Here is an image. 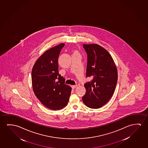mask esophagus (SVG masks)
Listing matches in <instances>:
<instances>
[{
	"label": "esophagus",
	"instance_id": "obj_1",
	"mask_svg": "<svg viewBox=\"0 0 148 148\" xmlns=\"http://www.w3.org/2000/svg\"><path fill=\"white\" fill-rule=\"evenodd\" d=\"M77 85H73V86H71V87H72V88H73V89H74L75 88H76V87H77Z\"/></svg>",
	"mask_w": 148,
	"mask_h": 148
}]
</instances>
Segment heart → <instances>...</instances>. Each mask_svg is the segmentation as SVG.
<instances>
[{"label": "heart", "instance_id": "heart-1", "mask_svg": "<svg viewBox=\"0 0 148 148\" xmlns=\"http://www.w3.org/2000/svg\"><path fill=\"white\" fill-rule=\"evenodd\" d=\"M73 54L76 53H78L76 50L74 49L73 50Z\"/></svg>", "mask_w": 148, "mask_h": 148}]
</instances>
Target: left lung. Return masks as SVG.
<instances>
[{
    "label": "left lung",
    "mask_w": 148,
    "mask_h": 148,
    "mask_svg": "<svg viewBox=\"0 0 148 148\" xmlns=\"http://www.w3.org/2000/svg\"><path fill=\"white\" fill-rule=\"evenodd\" d=\"M88 54L86 76L92 79L84 84L86 92L82 99L90 108L105 105L114 94L118 70L114 60L105 48L97 44H83Z\"/></svg>",
    "instance_id": "1"
}]
</instances>
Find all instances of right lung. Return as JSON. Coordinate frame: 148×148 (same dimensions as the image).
<instances>
[{
  "mask_svg": "<svg viewBox=\"0 0 148 148\" xmlns=\"http://www.w3.org/2000/svg\"><path fill=\"white\" fill-rule=\"evenodd\" d=\"M64 45L61 43L46 51L36 60L32 72L36 96L45 106L54 110L67 105L72 90L58 70V58Z\"/></svg>",
  "mask_w": 148,
  "mask_h": 148,
  "instance_id": "obj_1",
  "label": "right lung"
}]
</instances>
